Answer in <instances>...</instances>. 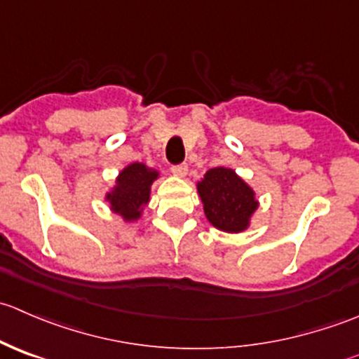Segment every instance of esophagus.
<instances>
[{
	"mask_svg": "<svg viewBox=\"0 0 359 359\" xmlns=\"http://www.w3.org/2000/svg\"><path fill=\"white\" fill-rule=\"evenodd\" d=\"M172 173L177 177H184L187 173V165L186 163H179V165L172 166Z\"/></svg>",
	"mask_w": 359,
	"mask_h": 359,
	"instance_id": "1",
	"label": "esophagus"
}]
</instances>
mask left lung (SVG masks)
<instances>
[{"instance_id":"8db88e82","label":"left lung","mask_w":359,"mask_h":359,"mask_svg":"<svg viewBox=\"0 0 359 359\" xmlns=\"http://www.w3.org/2000/svg\"><path fill=\"white\" fill-rule=\"evenodd\" d=\"M205 215L217 229L240 233L257 208L253 191L231 168L208 170L198 184Z\"/></svg>"}]
</instances>
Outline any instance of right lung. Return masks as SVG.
<instances>
[{
    "instance_id": "add662e5",
    "label": "right lung",
    "mask_w": 359,
    "mask_h": 359,
    "mask_svg": "<svg viewBox=\"0 0 359 359\" xmlns=\"http://www.w3.org/2000/svg\"><path fill=\"white\" fill-rule=\"evenodd\" d=\"M158 173L149 170L142 163H133L126 166L118 177V186L107 194L112 210L126 220H135L140 217V208L149 201V189Z\"/></svg>"
}]
</instances>
